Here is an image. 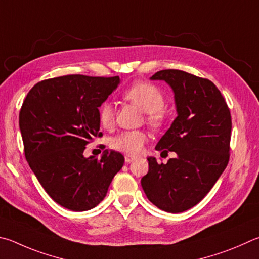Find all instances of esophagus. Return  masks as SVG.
Returning a JSON list of instances; mask_svg holds the SVG:
<instances>
[{
	"mask_svg": "<svg viewBox=\"0 0 259 259\" xmlns=\"http://www.w3.org/2000/svg\"><path fill=\"white\" fill-rule=\"evenodd\" d=\"M136 159V157L135 156H131V155H125L124 156V161H125V163H131V162H134Z\"/></svg>",
	"mask_w": 259,
	"mask_h": 259,
	"instance_id": "1",
	"label": "esophagus"
}]
</instances>
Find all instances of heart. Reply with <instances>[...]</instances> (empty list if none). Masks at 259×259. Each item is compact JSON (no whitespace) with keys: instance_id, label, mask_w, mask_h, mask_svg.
I'll return each mask as SVG.
<instances>
[{"instance_id":"obj_1","label":"heart","mask_w":259,"mask_h":259,"mask_svg":"<svg viewBox=\"0 0 259 259\" xmlns=\"http://www.w3.org/2000/svg\"><path fill=\"white\" fill-rule=\"evenodd\" d=\"M125 100L134 103L146 113V121L155 129L161 128L166 119L163 110L165 98L155 84L146 81L134 83L124 92ZM114 107L110 102H104L98 109V120L104 128H111L114 123ZM147 135L144 131H124L112 139V147L122 153L137 155L147 143Z\"/></svg>"}]
</instances>
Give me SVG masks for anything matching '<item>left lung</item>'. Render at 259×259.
Segmentation results:
<instances>
[{
    "label": "left lung",
    "mask_w": 259,
    "mask_h": 259,
    "mask_svg": "<svg viewBox=\"0 0 259 259\" xmlns=\"http://www.w3.org/2000/svg\"><path fill=\"white\" fill-rule=\"evenodd\" d=\"M175 93L178 116L155 149L176 152L158 164L148 157L142 187L149 201L168 213L194 207L208 194L227 167L232 121L222 94L208 79L181 70H161L150 77Z\"/></svg>",
    "instance_id": "left-lung-1"
}]
</instances>
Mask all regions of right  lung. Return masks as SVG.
<instances>
[{
  "label": "right lung",
  "instance_id": "add662e5",
  "mask_svg": "<svg viewBox=\"0 0 259 259\" xmlns=\"http://www.w3.org/2000/svg\"><path fill=\"white\" fill-rule=\"evenodd\" d=\"M120 83L119 76L69 74L36 83L19 113L25 156L55 203L74 211L101 203L124 157L104 150L100 159L84 157L94 137H102L98 107Z\"/></svg>",
  "mask_w": 259,
  "mask_h": 259
}]
</instances>
